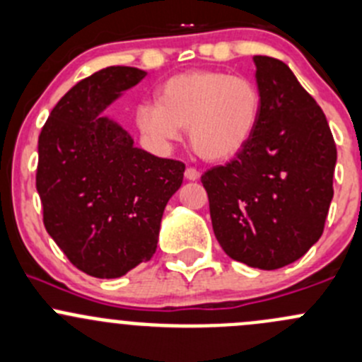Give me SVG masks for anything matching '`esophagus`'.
<instances>
[{
    "instance_id": "1",
    "label": "esophagus",
    "mask_w": 362,
    "mask_h": 362,
    "mask_svg": "<svg viewBox=\"0 0 362 362\" xmlns=\"http://www.w3.org/2000/svg\"><path fill=\"white\" fill-rule=\"evenodd\" d=\"M185 177L188 181H197L200 177V173L197 169H192V167H188V169L185 170Z\"/></svg>"
}]
</instances>
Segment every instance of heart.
<instances>
[{
    "mask_svg": "<svg viewBox=\"0 0 362 362\" xmlns=\"http://www.w3.org/2000/svg\"><path fill=\"white\" fill-rule=\"evenodd\" d=\"M260 93L241 75L199 70L176 75L162 86L158 103H142L137 124L158 148L167 149L188 128L193 151L207 162H225L243 151L260 116Z\"/></svg>",
    "mask_w": 362,
    "mask_h": 362,
    "instance_id": "b5f03b06",
    "label": "heart"
}]
</instances>
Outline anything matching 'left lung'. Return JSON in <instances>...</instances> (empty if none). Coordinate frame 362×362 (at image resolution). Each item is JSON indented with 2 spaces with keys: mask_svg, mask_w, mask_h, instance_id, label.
Segmentation results:
<instances>
[{
  "mask_svg": "<svg viewBox=\"0 0 362 362\" xmlns=\"http://www.w3.org/2000/svg\"><path fill=\"white\" fill-rule=\"evenodd\" d=\"M260 116L248 144L202 176L218 243L230 259L280 269L320 239L336 144L325 114L280 59L255 56Z\"/></svg>",
  "mask_w": 362,
  "mask_h": 362,
  "instance_id": "1",
  "label": "left lung"
}]
</instances>
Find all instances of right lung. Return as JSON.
I'll use <instances>...</instances> for the list:
<instances>
[{
    "label": "right lung",
    "mask_w": 362,
    "mask_h": 362,
    "mask_svg": "<svg viewBox=\"0 0 362 362\" xmlns=\"http://www.w3.org/2000/svg\"><path fill=\"white\" fill-rule=\"evenodd\" d=\"M146 77L109 66L56 103L38 137L37 189L44 225L77 269L119 278L156 252L160 223L185 163L135 148L103 110Z\"/></svg>",
    "instance_id": "1"
}]
</instances>
